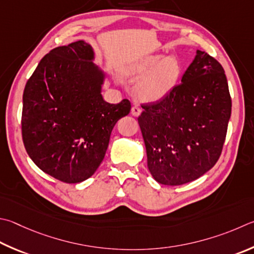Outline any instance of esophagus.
Here are the masks:
<instances>
[{"label": "esophagus", "mask_w": 254, "mask_h": 254, "mask_svg": "<svg viewBox=\"0 0 254 254\" xmlns=\"http://www.w3.org/2000/svg\"><path fill=\"white\" fill-rule=\"evenodd\" d=\"M131 113L133 117H139V115L141 114V109L137 107V105H134V107H132V109H131Z\"/></svg>", "instance_id": "esophagus-1"}]
</instances>
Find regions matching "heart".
I'll use <instances>...</instances> for the list:
<instances>
[{
    "label": "heart",
    "instance_id": "obj_1",
    "mask_svg": "<svg viewBox=\"0 0 254 254\" xmlns=\"http://www.w3.org/2000/svg\"><path fill=\"white\" fill-rule=\"evenodd\" d=\"M182 74V66L175 57L147 55L128 68V75L140 80L135 93L141 101L155 102L171 92Z\"/></svg>",
    "mask_w": 254,
    "mask_h": 254
}]
</instances>
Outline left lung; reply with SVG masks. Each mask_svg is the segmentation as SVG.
I'll use <instances>...</instances> for the list:
<instances>
[{
  "mask_svg": "<svg viewBox=\"0 0 254 254\" xmlns=\"http://www.w3.org/2000/svg\"><path fill=\"white\" fill-rule=\"evenodd\" d=\"M141 107L137 122L156 182L181 186L214 167L232 107L227 76L214 58L197 50L181 83L159 102Z\"/></svg>",
  "mask_w": 254,
  "mask_h": 254,
  "instance_id": "obj_1",
  "label": "left lung"
}]
</instances>
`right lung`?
Returning a JSON list of instances; mask_svg holds the SVG:
<instances>
[{
	"mask_svg": "<svg viewBox=\"0 0 254 254\" xmlns=\"http://www.w3.org/2000/svg\"><path fill=\"white\" fill-rule=\"evenodd\" d=\"M84 41L55 48L41 60L23 93L22 137L32 161L60 181L79 183L94 174L130 101L105 102V74Z\"/></svg>",
	"mask_w": 254,
	"mask_h": 254,
	"instance_id": "1",
	"label": "right lung"
}]
</instances>
